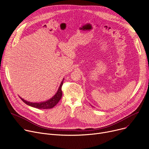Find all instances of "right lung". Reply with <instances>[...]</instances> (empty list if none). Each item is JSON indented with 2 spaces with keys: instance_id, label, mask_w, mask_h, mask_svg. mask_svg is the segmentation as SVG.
<instances>
[{
  "instance_id": "1",
  "label": "right lung",
  "mask_w": 149,
  "mask_h": 149,
  "mask_svg": "<svg viewBox=\"0 0 149 149\" xmlns=\"http://www.w3.org/2000/svg\"><path fill=\"white\" fill-rule=\"evenodd\" d=\"M63 80H64V78L63 79V80L62 81L60 86L56 92V94L50 99H49L48 100L45 101H43V102H31L30 101H27L25 100H24L23 98H22L21 97L20 99L22 100L23 102H24L26 104L31 106V107H34V108H37V109H52L53 107H54V106L57 104L59 101H60V100L62 97V86L63 85Z\"/></svg>"
}]
</instances>
